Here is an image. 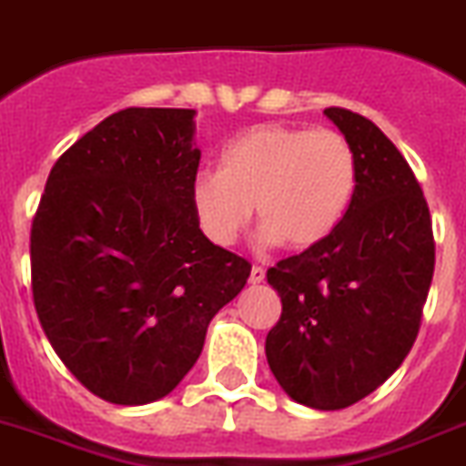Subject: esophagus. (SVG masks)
Instances as JSON below:
<instances>
[{"label": "esophagus", "mask_w": 466, "mask_h": 466, "mask_svg": "<svg viewBox=\"0 0 466 466\" xmlns=\"http://www.w3.org/2000/svg\"><path fill=\"white\" fill-rule=\"evenodd\" d=\"M263 279H266V268H263V266H253L251 268V278H248V282H251V285H260Z\"/></svg>", "instance_id": "esophagus-1"}]
</instances>
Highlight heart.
<instances>
[{
  "mask_svg": "<svg viewBox=\"0 0 466 466\" xmlns=\"http://www.w3.org/2000/svg\"><path fill=\"white\" fill-rule=\"evenodd\" d=\"M359 179L357 150L335 128L266 124L222 150L220 172H200L191 203L218 246L239 239L256 208L263 239L304 251L323 244L350 210Z\"/></svg>",
  "mask_w": 466,
  "mask_h": 466,
  "instance_id": "1",
  "label": "heart"
}]
</instances>
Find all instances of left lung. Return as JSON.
Wrapping results in <instances>:
<instances>
[{"instance_id": "1", "label": "left lung", "mask_w": 466, "mask_h": 466, "mask_svg": "<svg viewBox=\"0 0 466 466\" xmlns=\"http://www.w3.org/2000/svg\"><path fill=\"white\" fill-rule=\"evenodd\" d=\"M325 115L357 150V191L323 244L268 270L282 316L268 332L266 357L287 395L328 411L364 400L410 354L436 241L421 184L395 143L351 109Z\"/></svg>"}]
</instances>
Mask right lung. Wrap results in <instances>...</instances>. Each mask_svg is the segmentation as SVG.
Instances as JSON below:
<instances>
[{
	"label": "right lung",
	"mask_w": 466,
	"mask_h": 466,
	"mask_svg": "<svg viewBox=\"0 0 466 466\" xmlns=\"http://www.w3.org/2000/svg\"><path fill=\"white\" fill-rule=\"evenodd\" d=\"M194 109L127 107L49 172L30 227V287L52 350L115 404L169 395L251 263L200 232Z\"/></svg>",
	"instance_id": "right-lung-1"
}]
</instances>
